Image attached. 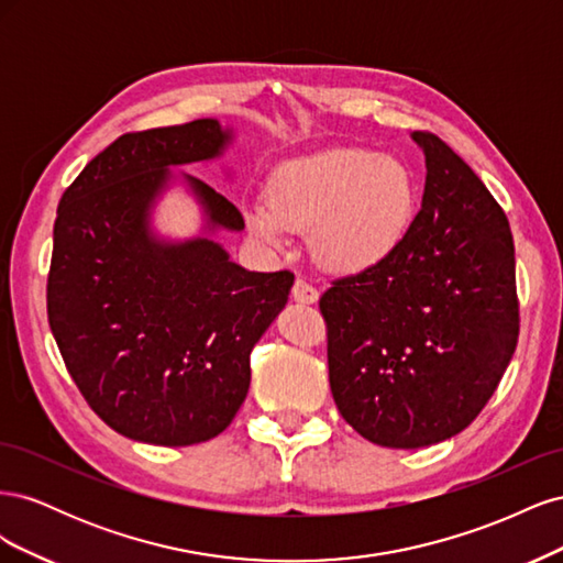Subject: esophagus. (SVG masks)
Listing matches in <instances>:
<instances>
[{
    "instance_id": "obj_1",
    "label": "esophagus",
    "mask_w": 563,
    "mask_h": 563,
    "mask_svg": "<svg viewBox=\"0 0 563 563\" xmlns=\"http://www.w3.org/2000/svg\"><path fill=\"white\" fill-rule=\"evenodd\" d=\"M291 296H294V300H296V302H300V305H314V302L319 300L317 288H314L312 284L305 282V279H296Z\"/></svg>"
}]
</instances>
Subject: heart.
<instances>
[{"label": "heart", "instance_id": "obj_1", "mask_svg": "<svg viewBox=\"0 0 563 563\" xmlns=\"http://www.w3.org/2000/svg\"><path fill=\"white\" fill-rule=\"evenodd\" d=\"M416 216V185L406 166L364 147H333L282 164L269 199H255L246 223L284 249L294 230H312L317 258L335 272L383 263Z\"/></svg>", "mask_w": 563, "mask_h": 563}]
</instances>
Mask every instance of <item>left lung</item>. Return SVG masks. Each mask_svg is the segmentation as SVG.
Returning <instances> with one entry per match:
<instances>
[{
    "label": "left lung",
    "instance_id": "1",
    "mask_svg": "<svg viewBox=\"0 0 563 563\" xmlns=\"http://www.w3.org/2000/svg\"><path fill=\"white\" fill-rule=\"evenodd\" d=\"M424 192L401 244L319 300L340 416L387 449L463 432L512 362L519 338L507 216L434 133L413 131Z\"/></svg>",
    "mask_w": 563,
    "mask_h": 563
}]
</instances>
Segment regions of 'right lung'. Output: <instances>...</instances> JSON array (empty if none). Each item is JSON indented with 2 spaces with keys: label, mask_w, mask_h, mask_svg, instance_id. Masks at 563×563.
I'll return each instance as SVG.
<instances>
[{
  "label": "right lung",
  "mask_w": 563,
  "mask_h": 563,
  "mask_svg": "<svg viewBox=\"0 0 563 563\" xmlns=\"http://www.w3.org/2000/svg\"><path fill=\"white\" fill-rule=\"evenodd\" d=\"M232 139L218 119L119 135L58 203L51 331L84 399L143 444L190 446L228 428L249 391V354L291 294V272H249L211 236L244 230L234 203L172 172L218 159ZM176 179L205 213L202 234L180 243L151 228Z\"/></svg>",
  "instance_id": "obj_1"
}]
</instances>
